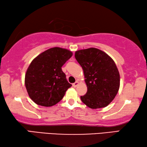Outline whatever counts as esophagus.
<instances>
[{
	"label": "esophagus",
	"instance_id": "obj_1",
	"mask_svg": "<svg viewBox=\"0 0 147 147\" xmlns=\"http://www.w3.org/2000/svg\"><path fill=\"white\" fill-rule=\"evenodd\" d=\"M79 85V82H78V81H76V82L75 83H73V84H72V85H73V86H74V87H76V86H78Z\"/></svg>",
	"mask_w": 147,
	"mask_h": 147
}]
</instances>
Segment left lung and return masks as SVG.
<instances>
[{
    "label": "left lung",
    "instance_id": "8db88e82",
    "mask_svg": "<svg viewBox=\"0 0 147 147\" xmlns=\"http://www.w3.org/2000/svg\"><path fill=\"white\" fill-rule=\"evenodd\" d=\"M75 57L82 67L87 86L81 100L91 109L105 107L116 96L120 86V75L111 58L96 48L77 51Z\"/></svg>",
    "mask_w": 147,
    "mask_h": 147
}]
</instances>
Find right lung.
<instances>
[{
	"label": "right lung",
	"mask_w": 147,
	"mask_h": 147,
	"mask_svg": "<svg viewBox=\"0 0 147 147\" xmlns=\"http://www.w3.org/2000/svg\"><path fill=\"white\" fill-rule=\"evenodd\" d=\"M72 55L69 50L53 47L33 60L26 72L25 83L34 102L50 107L62 99L71 85L67 81L62 66Z\"/></svg>",
	"instance_id": "add662e5"
}]
</instances>
